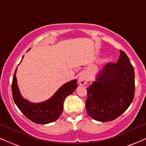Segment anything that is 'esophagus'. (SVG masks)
<instances>
[{
  "label": "esophagus",
  "instance_id": "esophagus-1",
  "mask_svg": "<svg viewBox=\"0 0 146 146\" xmlns=\"http://www.w3.org/2000/svg\"><path fill=\"white\" fill-rule=\"evenodd\" d=\"M88 82V75L86 73H82L79 77V83L80 85H85Z\"/></svg>",
  "mask_w": 146,
  "mask_h": 146
}]
</instances>
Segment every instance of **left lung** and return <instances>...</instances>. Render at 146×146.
Segmentation results:
<instances>
[{"label": "left lung", "instance_id": "obj_1", "mask_svg": "<svg viewBox=\"0 0 146 146\" xmlns=\"http://www.w3.org/2000/svg\"><path fill=\"white\" fill-rule=\"evenodd\" d=\"M135 71L123 51L117 63L107 64L87 90L86 110L93 119L115 120L128 109L135 96Z\"/></svg>", "mask_w": 146, "mask_h": 146}]
</instances>
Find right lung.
<instances>
[{
	"label": "right lung",
	"instance_id": "right-lung-1",
	"mask_svg": "<svg viewBox=\"0 0 146 146\" xmlns=\"http://www.w3.org/2000/svg\"><path fill=\"white\" fill-rule=\"evenodd\" d=\"M16 69L13 76L11 91L15 104L22 113L31 121L38 124H46L56 121L62 113L64 100L78 87L77 80H74L64 84L47 101L33 104L22 98L17 85Z\"/></svg>",
	"mask_w": 146,
	"mask_h": 146
}]
</instances>
